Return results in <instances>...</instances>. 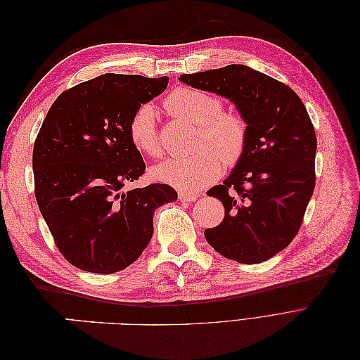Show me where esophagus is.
<instances>
[{
  "label": "esophagus",
  "mask_w": 360,
  "mask_h": 360,
  "mask_svg": "<svg viewBox=\"0 0 360 360\" xmlns=\"http://www.w3.org/2000/svg\"><path fill=\"white\" fill-rule=\"evenodd\" d=\"M179 198L181 200V201H188V202H193L195 200L198 198V193H195V192H186V191H183V192H179Z\"/></svg>",
  "instance_id": "34e87169"
}]
</instances>
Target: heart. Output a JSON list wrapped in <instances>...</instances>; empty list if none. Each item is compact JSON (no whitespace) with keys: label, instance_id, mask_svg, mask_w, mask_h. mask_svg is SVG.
<instances>
[{"label":"heart","instance_id":"1","mask_svg":"<svg viewBox=\"0 0 360 360\" xmlns=\"http://www.w3.org/2000/svg\"><path fill=\"white\" fill-rule=\"evenodd\" d=\"M167 111L176 118L195 124L191 156L163 162L151 169L158 181L193 191L214 181L225 167H234L248 146V122L237 111H224L222 99L205 91L179 86L165 99ZM127 135L141 153L160 158L163 148L155 108L138 105L127 122Z\"/></svg>","mask_w":360,"mask_h":360}]
</instances>
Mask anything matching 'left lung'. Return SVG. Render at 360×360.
I'll list each match as a JSON object with an SVG mask.
<instances>
[{"label": "left lung", "instance_id": "8db88e82", "mask_svg": "<svg viewBox=\"0 0 360 360\" xmlns=\"http://www.w3.org/2000/svg\"><path fill=\"white\" fill-rule=\"evenodd\" d=\"M180 81L230 99L248 122L245 155L207 192L222 201L225 216L207 228L205 240L237 263L266 261L296 237L315 188L317 136L307 108L288 85L243 64Z\"/></svg>", "mask_w": 360, "mask_h": 360}]
</instances>
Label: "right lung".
<instances>
[{
  "label": "right lung",
  "instance_id": "add662e5",
  "mask_svg": "<svg viewBox=\"0 0 360 360\" xmlns=\"http://www.w3.org/2000/svg\"><path fill=\"white\" fill-rule=\"evenodd\" d=\"M168 81L97 76L63 91L43 120L32 148L34 193L72 266L102 275L126 269L151 240L155 210L177 201L165 183L124 191L146 172L127 135L129 117L165 91Z\"/></svg>",
  "mask_w": 360,
  "mask_h": 360
}]
</instances>
